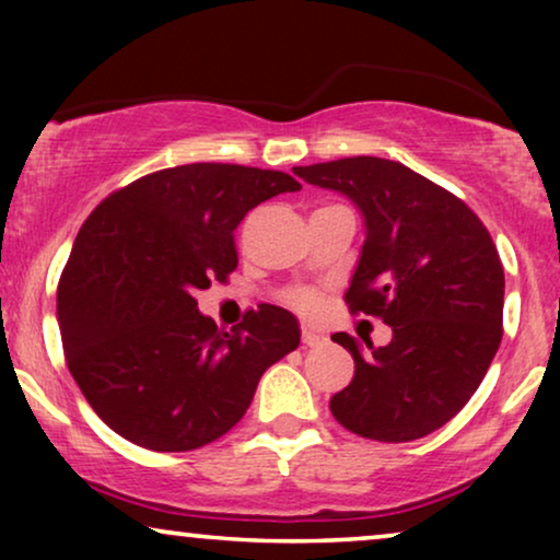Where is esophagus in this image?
I'll return each instance as SVG.
<instances>
[{"label": "esophagus", "instance_id": "obj_1", "mask_svg": "<svg viewBox=\"0 0 560 560\" xmlns=\"http://www.w3.org/2000/svg\"><path fill=\"white\" fill-rule=\"evenodd\" d=\"M301 339H303L305 347H320V343L326 341V336H320V334H316V331H311V328H303Z\"/></svg>", "mask_w": 560, "mask_h": 560}]
</instances>
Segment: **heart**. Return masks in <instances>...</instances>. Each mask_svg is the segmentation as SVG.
Here are the masks:
<instances>
[{
	"mask_svg": "<svg viewBox=\"0 0 560 560\" xmlns=\"http://www.w3.org/2000/svg\"><path fill=\"white\" fill-rule=\"evenodd\" d=\"M285 301L301 313H313L318 308V293L311 288H295L285 295Z\"/></svg>",
	"mask_w": 560,
	"mask_h": 560,
	"instance_id": "b5f03b06",
	"label": "heart"
}]
</instances>
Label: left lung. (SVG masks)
Instances as JSON below:
<instances>
[{
	"label": "left lung",
	"instance_id": "1",
	"mask_svg": "<svg viewBox=\"0 0 560 560\" xmlns=\"http://www.w3.org/2000/svg\"><path fill=\"white\" fill-rule=\"evenodd\" d=\"M362 211L366 236L347 290L351 313L393 326L387 347L334 334L354 380L331 397L347 431L382 443L423 439L469 402L502 341L504 270L477 213L402 163L343 158L293 167Z\"/></svg>",
	"mask_w": 560,
	"mask_h": 560
}]
</instances>
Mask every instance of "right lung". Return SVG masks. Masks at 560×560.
<instances>
[{
	"label": "right lung",
	"mask_w": 560,
	"mask_h": 560,
	"mask_svg": "<svg viewBox=\"0 0 560 560\" xmlns=\"http://www.w3.org/2000/svg\"><path fill=\"white\" fill-rule=\"evenodd\" d=\"M293 175L229 163L165 167L83 221L58 282L66 364L114 433L194 451L240 423L265 370L298 349L293 313L262 303L221 331L198 290L236 270L234 229Z\"/></svg>",
	"instance_id": "right-lung-1"
}]
</instances>
